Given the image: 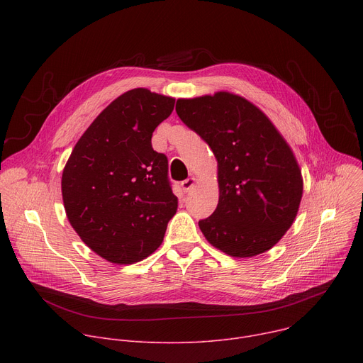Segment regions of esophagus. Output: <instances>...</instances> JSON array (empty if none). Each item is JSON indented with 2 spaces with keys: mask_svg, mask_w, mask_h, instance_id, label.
I'll list each match as a JSON object with an SVG mask.
<instances>
[{
  "mask_svg": "<svg viewBox=\"0 0 363 363\" xmlns=\"http://www.w3.org/2000/svg\"><path fill=\"white\" fill-rule=\"evenodd\" d=\"M195 182H196V179H195L194 177H191V178L182 181V182H181V186H182V189H184V192H189V191L195 186Z\"/></svg>",
  "mask_w": 363,
  "mask_h": 363,
  "instance_id": "esophagus-1",
  "label": "esophagus"
}]
</instances>
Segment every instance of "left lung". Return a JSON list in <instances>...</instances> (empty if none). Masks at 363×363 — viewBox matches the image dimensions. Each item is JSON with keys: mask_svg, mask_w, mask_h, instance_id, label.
<instances>
[{"mask_svg": "<svg viewBox=\"0 0 363 363\" xmlns=\"http://www.w3.org/2000/svg\"><path fill=\"white\" fill-rule=\"evenodd\" d=\"M175 111L218 164V205L198 223L203 237L231 257L269 251L294 223L303 195L291 147L260 109L230 91L178 99Z\"/></svg>", "mask_w": 363, "mask_h": 363, "instance_id": "obj_1", "label": "left lung"}]
</instances>
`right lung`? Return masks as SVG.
<instances>
[{
    "label": "right lung",
    "instance_id": "obj_1",
    "mask_svg": "<svg viewBox=\"0 0 363 363\" xmlns=\"http://www.w3.org/2000/svg\"><path fill=\"white\" fill-rule=\"evenodd\" d=\"M174 105V97L143 87L121 94L86 129L63 169L70 225L113 264H133L150 255L177 213L168 160L150 142Z\"/></svg>",
    "mask_w": 363,
    "mask_h": 363
}]
</instances>
